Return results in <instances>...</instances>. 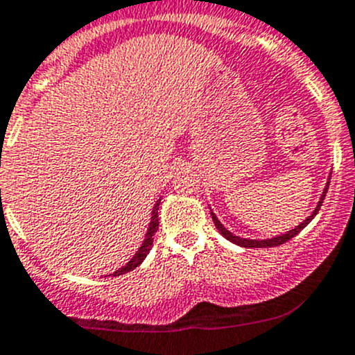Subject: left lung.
Instances as JSON below:
<instances>
[{"label": "left lung", "instance_id": "obj_1", "mask_svg": "<svg viewBox=\"0 0 355 355\" xmlns=\"http://www.w3.org/2000/svg\"><path fill=\"white\" fill-rule=\"evenodd\" d=\"M327 187H329V183L326 184V188H324V191H322V197H320V200H319V204H317V207H315V211L312 212V214L309 216V218L305 219V221L302 223V225H298L295 228V230H289L288 234H284V235H281V237H273V239H266V241H252V239H241V237H237V235H234L232 234V232H228L225 228V226L221 225V223H219V219L216 218L214 216V212H211L212 214V221H214V225H216V228H218L219 230V234L223 235V237L225 239H228V241L230 242H234V244H237V245H242V248H275V245H281V244H284V242H288V241H291L293 237H295V235H298L300 232L303 230V228H305L306 225H309L310 221H312L313 219V216L317 214V212H319V209H320V205H322V202H324V197H326V193H327Z\"/></svg>", "mask_w": 355, "mask_h": 355}]
</instances>
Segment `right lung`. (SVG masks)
Wrapping results in <instances>:
<instances>
[{
  "label": "right lung",
  "instance_id": "add662e5",
  "mask_svg": "<svg viewBox=\"0 0 355 355\" xmlns=\"http://www.w3.org/2000/svg\"><path fill=\"white\" fill-rule=\"evenodd\" d=\"M158 205H160V200H157V204H155L153 207V212H151V223H150V228H148L146 232V239L143 241V245L139 248V251L136 252V254L132 256V259H130L129 263L125 266H121L120 270H116V272L113 273V277L116 275H123V273L130 272V270H134L136 266H139L141 263L144 261V258L148 256V252L151 251V245H153V235L157 234L158 230Z\"/></svg>",
  "mask_w": 355,
  "mask_h": 355
}]
</instances>
